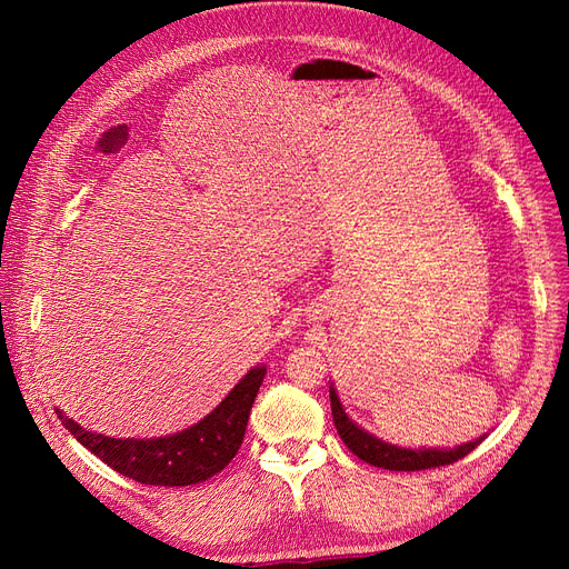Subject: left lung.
Returning <instances> with one entry per match:
<instances>
[{
    "label": "left lung",
    "instance_id": "left-lung-1",
    "mask_svg": "<svg viewBox=\"0 0 569 569\" xmlns=\"http://www.w3.org/2000/svg\"><path fill=\"white\" fill-rule=\"evenodd\" d=\"M330 403H332L335 427H337L341 441L349 446V451L353 456H358L360 460L375 465V468H385V470H393V472H416V470L451 465V462L468 456L470 451H475L487 437L485 435L470 443H460V446H456V449H401V446L387 443L382 439L372 437L370 432H366L363 427H358L347 416V410H343L335 387H330Z\"/></svg>",
    "mask_w": 569,
    "mask_h": 569
}]
</instances>
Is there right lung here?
Wrapping results in <instances>:
<instances>
[{
    "mask_svg": "<svg viewBox=\"0 0 569 569\" xmlns=\"http://www.w3.org/2000/svg\"><path fill=\"white\" fill-rule=\"evenodd\" d=\"M263 377L266 366L251 368L203 420L159 439H113L80 427L59 408L57 416L84 449L116 472L140 485L189 487L218 475L237 456Z\"/></svg>",
    "mask_w": 569,
    "mask_h": 569,
    "instance_id": "obj_1",
    "label": "right lung"
}]
</instances>
